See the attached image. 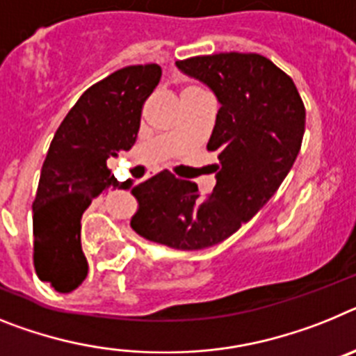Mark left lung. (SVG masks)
Wrapping results in <instances>:
<instances>
[{
    "label": "left lung",
    "instance_id": "1",
    "mask_svg": "<svg viewBox=\"0 0 356 356\" xmlns=\"http://www.w3.org/2000/svg\"><path fill=\"white\" fill-rule=\"evenodd\" d=\"M177 67L220 102L208 141L220 161L216 184L202 197L195 182L154 175L131 190V227L150 242L199 251L236 233L276 193L301 150L307 111L293 80L264 55H197Z\"/></svg>",
    "mask_w": 356,
    "mask_h": 356
}]
</instances>
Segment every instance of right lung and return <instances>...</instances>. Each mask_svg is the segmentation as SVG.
Wrapping results in <instances>:
<instances>
[{"label": "right lung", "instance_id": "right-lung-1", "mask_svg": "<svg viewBox=\"0 0 356 356\" xmlns=\"http://www.w3.org/2000/svg\"><path fill=\"white\" fill-rule=\"evenodd\" d=\"M159 80V64L114 71L86 89L55 132L32 209L35 274L57 292L79 289L88 276L82 213L105 188L132 186L131 181H116L107 159L134 145L143 105Z\"/></svg>", "mask_w": 356, "mask_h": 356}]
</instances>
